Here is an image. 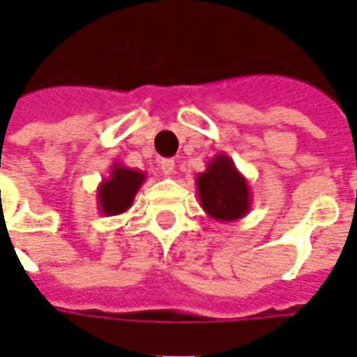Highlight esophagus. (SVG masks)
<instances>
[{
  "label": "esophagus",
  "mask_w": 357,
  "mask_h": 357,
  "mask_svg": "<svg viewBox=\"0 0 357 357\" xmlns=\"http://www.w3.org/2000/svg\"><path fill=\"white\" fill-rule=\"evenodd\" d=\"M158 166H160V170H162V174H166V176H172L174 170H176V162H174L172 158H160V160H158Z\"/></svg>",
  "instance_id": "1"
}]
</instances>
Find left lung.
Wrapping results in <instances>:
<instances>
[{
	"label": "left lung",
	"instance_id": "left-lung-1",
	"mask_svg": "<svg viewBox=\"0 0 357 357\" xmlns=\"http://www.w3.org/2000/svg\"><path fill=\"white\" fill-rule=\"evenodd\" d=\"M197 197L202 210L216 222H237L252 208L247 178L237 170L231 156L218 153L197 179Z\"/></svg>",
	"mask_w": 357,
	"mask_h": 357
}]
</instances>
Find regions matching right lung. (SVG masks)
I'll return each instance as SVG.
<instances>
[{
	"mask_svg": "<svg viewBox=\"0 0 357 357\" xmlns=\"http://www.w3.org/2000/svg\"><path fill=\"white\" fill-rule=\"evenodd\" d=\"M147 174L128 168L124 164H112L109 178L97 187V204L102 216H118L132 208L133 199L143 185Z\"/></svg>",
	"mask_w": 357,
	"mask_h": 357,
	"instance_id": "right-lung-1",
	"label": "right lung"
}]
</instances>
